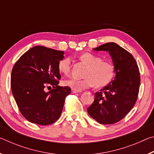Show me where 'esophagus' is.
I'll return each instance as SVG.
<instances>
[{"label": "esophagus", "mask_w": 154, "mask_h": 154, "mask_svg": "<svg viewBox=\"0 0 154 154\" xmlns=\"http://www.w3.org/2000/svg\"><path fill=\"white\" fill-rule=\"evenodd\" d=\"M78 92H80L79 91H77V90H72V94H75V93H78Z\"/></svg>", "instance_id": "esophagus-1"}]
</instances>
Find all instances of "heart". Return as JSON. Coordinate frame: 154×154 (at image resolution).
<instances>
[{
    "mask_svg": "<svg viewBox=\"0 0 154 154\" xmlns=\"http://www.w3.org/2000/svg\"><path fill=\"white\" fill-rule=\"evenodd\" d=\"M80 60L87 66L84 73V79H78L71 77L64 80V85L81 91L94 85L102 88L110 83L115 73L113 64L109 61L102 60V58L91 53H84L79 57ZM71 58L69 57L62 59L58 63L59 71L68 75L71 71Z\"/></svg>",
    "mask_w": 154,
    "mask_h": 154,
    "instance_id": "obj_1",
    "label": "heart"
}]
</instances>
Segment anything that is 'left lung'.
Listing matches in <instances>:
<instances>
[{
    "mask_svg": "<svg viewBox=\"0 0 154 154\" xmlns=\"http://www.w3.org/2000/svg\"><path fill=\"white\" fill-rule=\"evenodd\" d=\"M106 51L111 56L115 68L114 80L94 94V101L87 109L91 118L103 124L120 121L136 103L140 85V74L134 57L113 42L94 48Z\"/></svg>",
    "mask_w": 154,
    "mask_h": 154,
    "instance_id": "obj_1",
    "label": "left lung"
}]
</instances>
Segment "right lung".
I'll return each mask as SVG.
<instances>
[{"label": "right lung", "mask_w": 154, "mask_h": 154, "mask_svg": "<svg viewBox=\"0 0 154 154\" xmlns=\"http://www.w3.org/2000/svg\"><path fill=\"white\" fill-rule=\"evenodd\" d=\"M62 51L35 46L20 57L11 72L13 95L22 116L38 125L53 124L60 116L71 88L58 85L60 79L59 62ZM52 85L49 92L46 88Z\"/></svg>", "instance_id": "obj_1"}]
</instances>
